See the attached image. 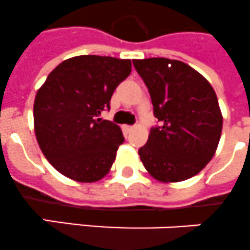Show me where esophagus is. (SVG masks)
Segmentation results:
<instances>
[{"label":"esophagus","instance_id":"obj_1","mask_svg":"<svg viewBox=\"0 0 250 250\" xmlns=\"http://www.w3.org/2000/svg\"><path fill=\"white\" fill-rule=\"evenodd\" d=\"M134 129V127H132V125H123V130H125V133H129L130 130Z\"/></svg>","mask_w":250,"mask_h":250}]
</instances>
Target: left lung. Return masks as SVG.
Returning <instances> with one entry per match:
<instances>
[{
    "mask_svg": "<svg viewBox=\"0 0 250 250\" xmlns=\"http://www.w3.org/2000/svg\"><path fill=\"white\" fill-rule=\"evenodd\" d=\"M149 89L152 128L139 156L145 169L164 183L186 181L212 159L222 132V113L211 84L182 61L164 57L133 60Z\"/></svg>",
    "mask_w": 250,
    "mask_h": 250,
    "instance_id": "8db88e82",
    "label": "left lung"
}]
</instances>
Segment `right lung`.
<instances>
[{"instance_id": "obj_1", "label": "right lung", "mask_w": 250, "mask_h": 250, "mask_svg": "<svg viewBox=\"0 0 250 250\" xmlns=\"http://www.w3.org/2000/svg\"><path fill=\"white\" fill-rule=\"evenodd\" d=\"M130 71V60L83 55L48 74L34 101V130L43 156L60 173L93 183L110 172L125 138L117 125L98 117Z\"/></svg>"}]
</instances>
